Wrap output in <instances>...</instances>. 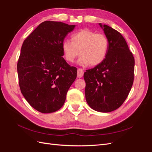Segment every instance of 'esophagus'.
<instances>
[{
	"mask_svg": "<svg viewBox=\"0 0 152 152\" xmlns=\"http://www.w3.org/2000/svg\"><path fill=\"white\" fill-rule=\"evenodd\" d=\"M84 75V71L81 68H79L77 70V77L78 78H81L82 77V76H83Z\"/></svg>",
	"mask_w": 152,
	"mask_h": 152,
	"instance_id": "esophagus-1",
	"label": "esophagus"
}]
</instances>
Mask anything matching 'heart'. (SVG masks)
Here are the masks:
<instances>
[{
	"label": "heart",
	"instance_id": "b5f03b06",
	"mask_svg": "<svg viewBox=\"0 0 152 152\" xmlns=\"http://www.w3.org/2000/svg\"><path fill=\"white\" fill-rule=\"evenodd\" d=\"M64 58L68 62H73L78 59L80 65L91 66L99 65L107 55L109 49V41L102 34H97L90 30H82L72 36V42L64 40L61 45Z\"/></svg>",
	"mask_w": 152,
	"mask_h": 152
}]
</instances>
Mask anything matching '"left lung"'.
<instances>
[{"mask_svg":"<svg viewBox=\"0 0 152 152\" xmlns=\"http://www.w3.org/2000/svg\"><path fill=\"white\" fill-rule=\"evenodd\" d=\"M109 41L104 60L84 74L85 95L89 107L99 112H110L125 102L131 89L134 75V58L121 33L102 25Z\"/></svg>","mask_w":152,"mask_h":152,"instance_id":"1","label":"left lung"}]
</instances>
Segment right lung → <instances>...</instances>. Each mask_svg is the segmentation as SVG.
I'll return each mask as SVG.
<instances>
[{"mask_svg":"<svg viewBox=\"0 0 152 152\" xmlns=\"http://www.w3.org/2000/svg\"><path fill=\"white\" fill-rule=\"evenodd\" d=\"M75 26L45 21L23 43L17 63L20 90L28 103L41 113L60 109L77 77V68L66 63L61 48L64 39Z\"/></svg>","mask_w":152,"mask_h":152,"instance_id":"1","label":"right lung"}]
</instances>
